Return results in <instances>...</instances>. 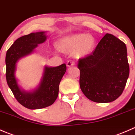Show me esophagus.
<instances>
[{
  "instance_id": "obj_1",
  "label": "esophagus",
  "mask_w": 135,
  "mask_h": 135,
  "mask_svg": "<svg viewBox=\"0 0 135 135\" xmlns=\"http://www.w3.org/2000/svg\"><path fill=\"white\" fill-rule=\"evenodd\" d=\"M73 65H75V62L73 60H69L68 61L67 66L68 67H70V66H73Z\"/></svg>"
}]
</instances>
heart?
Segmentation results:
<instances>
[{
    "mask_svg": "<svg viewBox=\"0 0 135 135\" xmlns=\"http://www.w3.org/2000/svg\"><path fill=\"white\" fill-rule=\"evenodd\" d=\"M94 46V38L90 35L75 34L66 37L60 41L59 47L62 51L69 52L75 50L78 57L90 54Z\"/></svg>",
    "mask_w": 135,
    "mask_h": 135,
    "instance_id": "b5f03b06",
    "label": "heart"
}]
</instances>
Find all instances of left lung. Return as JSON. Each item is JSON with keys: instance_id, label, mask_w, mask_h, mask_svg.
I'll list each match as a JSON object with an SVG mask.
<instances>
[{"instance_id": "left-lung-1", "label": "left lung", "mask_w": 135, "mask_h": 135, "mask_svg": "<svg viewBox=\"0 0 135 135\" xmlns=\"http://www.w3.org/2000/svg\"><path fill=\"white\" fill-rule=\"evenodd\" d=\"M79 84L85 97L98 103L121 96L129 75L125 44L106 33L90 54L79 60Z\"/></svg>"}]
</instances>
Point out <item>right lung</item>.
<instances>
[{
  "label": "right lung",
  "mask_w": 135,
  "mask_h": 135,
  "mask_svg": "<svg viewBox=\"0 0 135 135\" xmlns=\"http://www.w3.org/2000/svg\"><path fill=\"white\" fill-rule=\"evenodd\" d=\"M46 39L45 32L32 33L18 38L7 50L6 55V78L8 86L18 102L27 108L36 110L52 104L56 100L61 79L66 71L65 64L45 69L41 85L33 93H24L17 85L14 76L16 64L22 57L30 54Z\"/></svg>",
  "instance_id": "right-lung-1"
}]
</instances>
